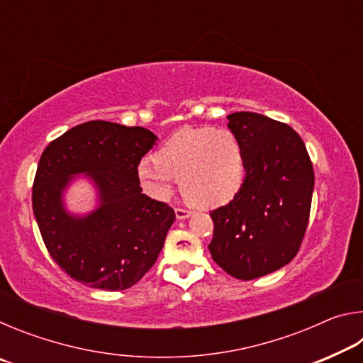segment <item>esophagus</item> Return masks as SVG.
Returning <instances> with one entry per match:
<instances>
[{"label": "esophagus", "mask_w": 363, "mask_h": 363, "mask_svg": "<svg viewBox=\"0 0 363 363\" xmlns=\"http://www.w3.org/2000/svg\"><path fill=\"white\" fill-rule=\"evenodd\" d=\"M174 213H176L177 219H187L190 214H192L189 210H186V208H176Z\"/></svg>", "instance_id": "1"}]
</instances>
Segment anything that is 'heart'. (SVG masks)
Wrapping results in <instances>:
<instances>
[{"label":"heart","instance_id":"1","mask_svg":"<svg viewBox=\"0 0 363 363\" xmlns=\"http://www.w3.org/2000/svg\"><path fill=\"white\" fill-rule=\"evenodd\" d=\"M136 174L140 187L153 199H168L176 179L190 205L210 210L227 205L240 192L247 160L240 139L232 131L186 128L157 150L153 162H140Z\"/></svg>","mask_w":363,"mask_h":363}]
</instances>
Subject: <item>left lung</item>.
I'll list each match as a JSON object with an SVG mask.
<instances>
[{
    "mask_svg": "<svg viewBox=\"0 0 363 363\" xmlns=\"http://www.w3.org/2000/svg\"><path fill=\"white\" fill-rule=\"evenodd\" d=\"M247 160V177L225 206L211 211L214 262L238 280L286 266L309 223L314 169L299 134L253 112L227 115Z\"/></svg>",
    "mask_w": 363,
    "mask_h": 363,
    "instance_id": "8db88e82",
    "label": "left lung"
}]
</instances>
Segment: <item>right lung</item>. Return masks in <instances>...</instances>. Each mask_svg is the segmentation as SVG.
<instances>
[{"instance_id": "add662e5", "label": "right lung", "mask_w": 363, "mask_h": 363, "mask_svg": "<svg viewBox=\"0 0 363 363\" xmlns=\"http://www.w3.org/2000/svg\"><path fill=\"white\" fill-rule=\"evenodd\" d=\"M157 139L145 128L96 120L72 128L43 152L33 213L49 255L79 284L126 290L155 264L176 216L143 194L136 171ZM79 174L98 192V208L82 217L63 203Z\"/></svg>"}]
</instances>
